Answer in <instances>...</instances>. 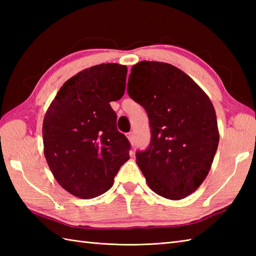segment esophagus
<instances>
[{
    "instance_id": "34e87169",
    "label": "esophagus",
    "mask_w": 256,
    "mask_h": 256,
    "mask_svg": "<svg viewBox=\"0 0 256 256\" xmlns=\"http://www.w3.org/2000/svg\"><path fill=\"white\" fill-rule=\"evenodd\" d=\"M128 140L131 143H133L134 142V134L132 133V132H130V133H128Z\"/></svg>"
}]
</instances>
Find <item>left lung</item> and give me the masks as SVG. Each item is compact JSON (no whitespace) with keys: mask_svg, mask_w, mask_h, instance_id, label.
I'll list each match as a JSON object with an SVG mask.
<instances>
[{"mask_svg":"<svg viewBox=\"0 0 256 256\" xmlns=\"http://www.w3.org/2000/svg\"><path fill=\"white\" fill-rule=\"evenodd\" d=\"M128 94L150 120V143L136 152L148 187L170 200L187 197L204 182L218 148L209 96L180 69L148 60L132 67Z\"/></svg>","mask_w":256,"mask_h":256,"instance_id":"1","label":"left lung"}]
</instances>
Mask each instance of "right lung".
Masks as SVG:
<instances>
[{"instance_id": "right-lung-1", "label": "right lung", "mask_w": 256, "mask_h": 256, "mask_svg": "<svg viewBox=\"0 0 256 256\" xmlns=\"http://www.w3.org/2000/svg\"><path fill=\"white\" fill-rule=\"evenodd\" d=\"M128 67L101 64L67 80L48 108L42 123L44 153L54 177L68 192L94 198L112 187L126 162L130 145L118 131L110 106L120 100Z\"/></svg>"}]
</instances>
